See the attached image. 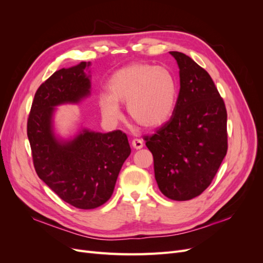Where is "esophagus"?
I'll list each match as a JSON object with an SVG mask.
<instances>
[{
	"mask_svg": "<svg viewBox=\"0 0 263 263\" xmlns=\"http://www.w3.org/2000/svg\"><path fill=\"white\" fill-rule=\"evenodd\" d=\"M132 145L135 149H141L142 147H144V142H142L141 139H138V138H135L133 139L132 141Z\"/></svg>",
	"mask_w": 263,
	"mask_h": 263,
	"instance_id": "34e87169",
	"label": "esophagus"
}]
</instances>
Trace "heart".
<instances>
[{
  "label": "heart",
  "instance_id": "b5f03b06",
  "mask_svg": "<svg viewBox=\"0 0 263 263\" xmlns=\"http://www.w3.org/2000/svg\"><path fill=\"white\" fill-rule=\"evenodd\" d=\"M178 92L177 79L168 68L137 62L109 78L108 94L100 95L99 104L103 117L116 123L122 118L118 104L127 103V112L135 122L155 128L172 116Z\"/></svg>",
  "mask_w": 263,
  "mask_h": 263
}]
</instances>
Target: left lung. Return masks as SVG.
<instances>
[{"label":"left lung","mask_w":263,"mask_h":263,"mask_svg":"<svg viewBox=\"0 0 263 263\" xmlns=\"http://www.w3.org/2000/svg\"><path fill=\"white\" fill-rule=\"evenodd\" d=\"M170 53L180 69L177 105L169 121L145 140L161 193L187 201L210 186L227 154V112L208 71L184 53Z\"/></svg>","instance_id":"8db88e82"}]
</instances>
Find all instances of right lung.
<instances>
[{
  "label": "right lung",
  "mask_w": 263,
  "mask_h": 263,
  "mask_svg": "<svg viewBox=\"0 0 263 263\" xmlns=\"http://www.w3.org/2000/svg\"><path fill=\"white\" fill-rule=\"evenodd\" d=\"M90 62L62 68L38 87L27 119V136L37 176L62 201L80 210L109 200L118 173L130 155L126 134L82 129L73 139L54 136V106L79 103L90 94Z\"/></svg>",
  "instance_id": "add662e5"
}]
</instances>
